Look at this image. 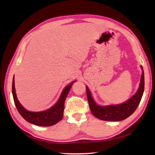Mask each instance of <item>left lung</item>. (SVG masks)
I'll return each instance as SVG.
<instances>
[{
  "label": "left lung",
  "instance_id": "8db88e82",
  "mask_svg": "<svg viewBox=\"0 0 155 155\" xmlns=\"http://www.w3.org/2000/svg\"><path fill=\"white\" fill-rule=\"evenodd\" d=\"M143 69L140 86L137 92L126 102L119 104V105L100 106L94 102L91 97L90 91L86 86V93L88 104L92 114L102 120L106 121H120L129 117L139 105L143 96L144 89V75Z\"/></svg>",
  "mask_w": 155,
  "mask_h": 155
}]
</instances>
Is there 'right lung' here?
Segmentation results:
<instances>
[{"mask_svg":"<svg viewBox=\"0 0 155 155\" xmlns=\"http://www.w3.org/2000/svg\"><path fill=\"white\" fill-rule=\"evenodd\" d=\"M74 82L75 81H73V83H71L69 86H66L64 91H63L61 97H60L58 103L55 104L51 108L45 111L33 112H29L28 110H25L21 106L19 102H18L15 93V80L13 78L12 85V91L15 104L16 107H17V109L18 112L22 116V117L29 123L40 126H53L59 122L63 118L64 110V102L69 90L71 89L72 85L74 84Z\"/></svg>","mask_w":155,"mask_h":155,"instance_id":"1","label":"right lung"}]
</instances>
